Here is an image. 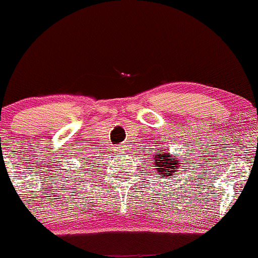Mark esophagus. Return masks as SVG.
Instances as JSON below:
<instances>
[{
  "instance_id": "obj_1",
  "label": "esophagus",
  "mask_w": 258,
  "mask_h": 258,
  "mask_svg": "<svg viewBox=\"0 0 258 258\" xmlns=\"http://www.w3.org/2000/svg\"><path fill=\"white\" fill-rule=\"evenodd\" d=\"M123 147H116V149H115V152L116 153H121V152H122L123 151Z\"/></svg>"
}]
</instances>
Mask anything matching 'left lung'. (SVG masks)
<instances>
[{"label": "left lung", "instance_id": "obj_1", "mask_svg": "<svg viewBox=\"0 0 258 258\" xmlns=\"http://www.w3.org/2000/svg\"><path fill=\"white\" fill-rule=\"evenodd\" d=\"M160 149L161 151H158L160 153H154V157H153L154 158V163L153 164L155 165V171L163 179L164 176L169 177L170 175L172 176L177 171V169H180V158H177V155L170 154L168 149L163 148V147Z\"/></svg>", "mask_w": 258, "mask_h": 258}]
</instances>
